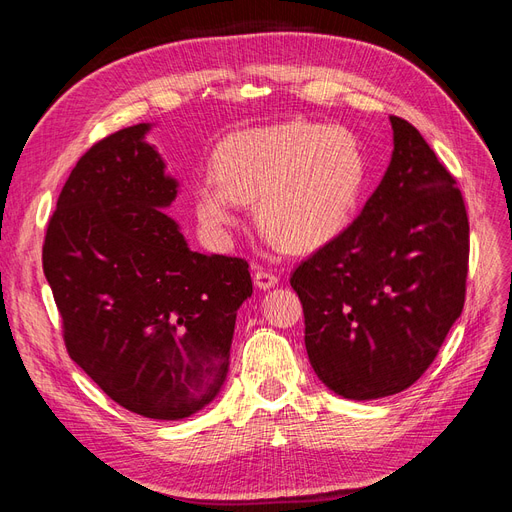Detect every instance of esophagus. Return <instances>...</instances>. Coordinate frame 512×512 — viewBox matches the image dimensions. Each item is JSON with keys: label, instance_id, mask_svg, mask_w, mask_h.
I'll use <instances>...</instances> for the list:
<instances>
[{"label": "esophagus", "instance_id": "esophagus-1", "mask_svg": "<svg viewBox=\"0 0 512 512\" xmlns=\"http://www.w3.org/2000/svg\"><path fill=\"white\" fill-rule=\"evenodd\" d=\"M277 280H280V277H277V275L271 273V271H267V269H258V271L254 273V284H256L258 288H262V290L273 288V286L277 284Z\"/></svg>", "mask_w": 512, "mask_h": 512}]
</instances>
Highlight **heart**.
<instances>
[{
	"mask_svg": "<svg viewBox=\"0 0 512 512\" xmlns=\"http://www.w3.org/2000/svg\"><path fill=\"white\" fill-rule=\"evenodd\" d=\"M367 179L365 153L346 128L314 121L230 134L213 153V177L194 185L198 222L213 237L254 203L256 224L290 252H314L352 222Z\"/></svg>",
	"mask_w": 512,
	"mask_h": 512,
	"instance_id": "obj_1",
	"label": "heart"
}]
</instances>
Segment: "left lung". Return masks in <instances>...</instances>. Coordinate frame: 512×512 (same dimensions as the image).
Instances as JSON below:
<instances>
[{
	"label": "left lung",
	"mask_w": 512,
	"mask_h": 512,
	"mask_svg": "<svg viewBox=\"0 0 512 512\" xmlns=\"http://www.w3.org/2000/svg\"><path fill=\"white\" fill-rule=\"evenodd\" d=\"M363 211L292 271L316 376L346 399L408 389L466 301L470 224L455 177L412 123Z\"/></svg>",
	"instance_id": "left-lung-1"
}]
</instances>
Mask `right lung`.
<instances>
[{
  "label": "right lung",
  "mask_w": 512,
  "mask_h": 512,
  "mask_svg": "<svg viewBox=\"0 0 512 512\" xmlns=\"http://www.w3.org/2000/svg\"><path fill=\"white\" fill-rule=\"evenodd\" d=\"M147 132L123 128L76 162L42 269L70 359L119 406L177 421L220 393L252 277L243 258L190 250L164 213L177 181Z\"/></svg>",
  "instance_id": "1"
}]
</instances>
